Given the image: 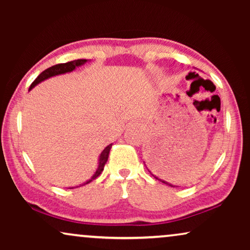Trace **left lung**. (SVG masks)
I'll list each match as a JSON object with an SVG mask.
<instances>
[{
  "label": "left lung",
  "instance_id": "left-lung-1",
  "mask_svg": "<svg viewBox=\"0 0 250 250\" xmlns=\"http://www.w3.org/2000/svg\"><path fill=\"white\" fill-rule=\"evenodd\" d=\"M158 156H159V155H158ZM155 159H156V163H157V162H158L159 157H157V155H156V158H155ZM148 170H149V169H148ZM149 172H150V170H149ZM150 174H151V175H152L153 177H155V179H156V180H158V181H160V182L165 183V184H167V186H169V187H173V186H172V184H169V183H167V182H165V181H163V180H160V179H158V177H157L156 175H153V174H152L151 172H150Z\"/></svg>",
  "mask_w": 250,
  "mask_h": 250
}]
</instances>
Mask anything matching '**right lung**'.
<instances>
[{
  "label": "right lung",
  "instance_id": "1",
  "mask_svg": "<svg viewBox=\"0 0 250 250\" xmlns=\"http://www.w3.org/2000/svg\"><path fill=\"white\" fill-rule=\"evenodd\" d=\"M86 59H77V60H74V61H69V62H66V63H58V64H54V66L47 68V69H45L44 71H42L39 76H37V78L35 81L33 82L32 85H30L29 90L30 88H33L34 86H35L36 84L41 83V82L46 80V78L49 77H52V76H56V75H60V74H64V73H69V71H73L75 68L78 67V66H82V64L86 62ZM111 146L112 145H109L108 146H105L104 151L101 152L100 155V160H99V166H98V169L97 172H95V174L93 176H92L91 180H88L86 183H90L92 182V181L97 179V177L100 175V174L102 173V170H104V165L105 163H107L108 160V157H109V152H110V149H111ZM73 189V188H71Z\"/></svg>",
  "mask_w": 250,
  "mask_h": 250
}]
</instances>
